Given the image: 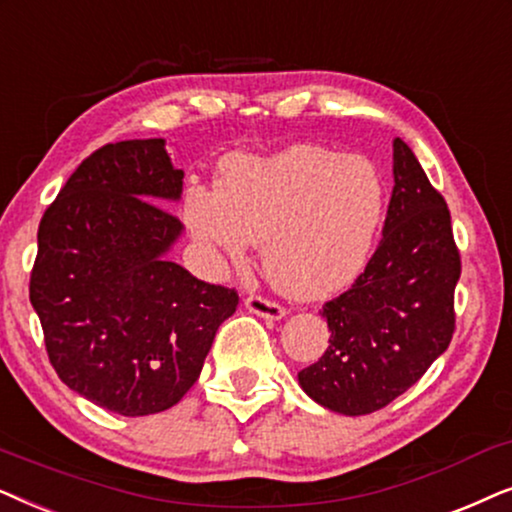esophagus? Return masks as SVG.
I'll list each match as a JSON object with an SVG mask.
<instances>
[{
  "instance_id": "esophagus-1",
  "label": "esophagus",
  "mask_w": 512,
  "mask_h": 512,
  "mask_svg": "<svg viewBox=\"0 0 512 512\" xmlns=\"http://www.w3.org/2000/svg\"><path fill=\"white\" fill-rule=\"evenodd\" d=\"M245 309H248L250 313H255V316L267 318V320H281L285 316V309L281 304L271 302V299L260 297V295L245 297Z\"/></svg>"
}]
</instances>
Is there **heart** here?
<instances>
[{"instance_id":"b5f03b06","label":"heart","mask_w":512,"mask_h":512,"mask_svg":"<svg viewBox=\"0 0 512 512\" xmlns=\"http://www.w3.org/2000/svg\"><path fill=\"white\" fill-rule=\"evenodd\" d=\"M384 206V182L370 161L292 145L269 159H231L215 194L189 189L185 222L217 260L238 262L245 245L260 243L264 274L278 290L320 299L365 269Z\"/></svg>"}]
</instances>
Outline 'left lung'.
<instances>
[{
  "instance_id": "left-lung-1",
  "label": "left lung",
  "mask_w": 512,
  "mask_h": 512,
  "mask_svg": "<svg viewBox=\"0 0 512 512\" xmlns=\"http://www.w3.org/2000/svg\"><path fill=\"white\" fill-rule=\"evenodd\" d=\"M393 194L363 274L323 306L330 346L297 374L325 410L377 412L424 377L454 335L461 257L452 217L403 140H393Z\"/></svg>"
}]
</instances>
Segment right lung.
I'll use <instances>...</instances> for the list:
<instances>
[{"instance_id": "obj_1", "label": "right lung", "mask_w": 512, "mask_h": 512, "mask_svg": "<svg viewBox=\"0 0 512 512\" xmlns=\"http://www.w3.org/2000/svg\"><path fill=\"white\" fill-rule=\"evenodd\" d=\"M166 140L105 145L79 163L37 231L30 302L53 370L74 393L124 417L180 403L215 332L238 306L168 260L182 194Z\"/></svg>"}]
</instances>
